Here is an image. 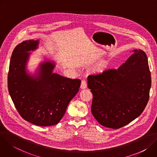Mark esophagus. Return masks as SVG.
<instances>
[{
  "label": "esophagus",
  "mask_w": 157,
  "mask_h": 157,
  "mask_svg": "<svg viewBox=\"0 0 157 157\" xmlns=\"http://www.w3.org/2000/svg\"><path fill=\"white\" fill-rule=\"evenodd\" d=\"M87 87V81L84 79L81 81V89H85Z\"/></svg>",
  "instance_id": "34e87169"
}]
</instances>
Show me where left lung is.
I'll return each instance as SVG.
<instances>
[{
	"instance_id": "left-lung-1",
	"label": "left lung",
	"mask_w": 157,
	"mask_h": 157,
	"mask_svg": "<svg viewBox=\"0 0 157 157\" xmlns=\"http://www.w3.org/2000/svg\"><path fill=\"white\" fill-rule=\"evenodd\" d=\"M118 69H108L87 77L93 98L91 112L102 125L117 129L138 117L145 108L151 87L148 58L141 50Z\"/></svg>"
}]
</instances>
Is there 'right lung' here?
Masks as SVG:
<instances>
[{
	"mask_svg": "<svg viewBox=\"0 0 157 157\" xmlns=\"http://www.w3.org/2000/svg\"><path fill=\"white\" fill-rule=\"evenodd\" d=\"M38 41H24L17 45L11 56L8 73V89L21 117L38 126L57 124L75 96L81 80L53 73L55 64L41 65L39 78L34 79L25 71L28 52L36 48Z\"/></svg>",
	"mask_w": 157,
	"mask_h": 157,
	"instance_id": "right-lung-1",
	"label": "right lung"
}]
</instances>
